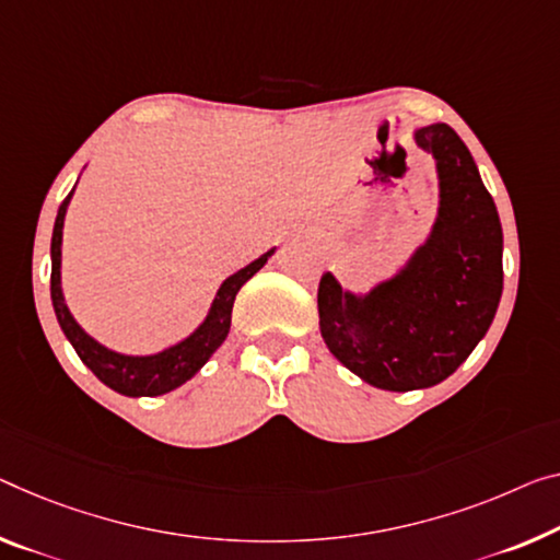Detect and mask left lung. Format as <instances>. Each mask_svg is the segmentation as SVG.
<instances>
[{"mask_svg":"<svg viewBox=\"0 0 560 560\" xmlns=\"http://www.w3.org/2000/svg\"><path fill=\"white\" fill-rule=\"evenodd\" d=\"M435 158L441 205L425 245L398 275L355 295L325 272L320 332L350 373L381 390H418L453 375L493 323L503 292V230L476 162L453 127L412 135Z\"/></svg>","mask_w":560,"mask_h":560,"instance_id":"left-lung-1","label":"left lung"}]
</instances>
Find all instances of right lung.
Masks as SVG:
<instances>
[{
    "mask_svg": "<svg viewBox=\"0 0 560 560\" xmlns=\"http://www.w3.org/2000/svg\"><path fill=\"white\" fill-rule=\"evenodd\" d=\"M74 192V190H72ZM72 192L65 197V202L59 205L55 232H51V278H49V292H51V305H55V315L67 340L72 342L77 355L84 365H88L102 383L119 395H130V398H154V395H165L170 390L179 388V385L190 381V377L200 370L212 352L225 342L230 332L232 320V305H235V295L240 288L245 285L253 275L268 262V257L275 253L268 250L257 257L250 265H245L243 270L222 282L218 295H214L210 313L205 317L200 328L192 335H187L185 340H179L177 346H172L154 355H122L102 346L92 338V335L80 328V323L74 320L70 307L65 303L62 295V228H65V214L67 205L72 200Z\"/></svg>",
    "mask_w": 560,
    "mask_h": 560,
    "instance_id": "right-lung-1",
    "label": "right lung"
}]
</instances>
